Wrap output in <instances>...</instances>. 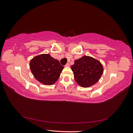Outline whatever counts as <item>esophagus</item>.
<instances>
[{
	"mask_svg": "<svg viewBox=\"0 0 133 133\" xmlns=\"http://www.w3.org/2000/svg\"><path fill=\"white\" fill-rule=\"evenodd\" d=\"M69 66H70V64L69 63H66V65H65V67H69Z\"/></svg>",
	"mask_w": 133,
	"mask_h": 133,
	"instance_id": "34e87169",
	"label": "esophagus"
}]
</instances>
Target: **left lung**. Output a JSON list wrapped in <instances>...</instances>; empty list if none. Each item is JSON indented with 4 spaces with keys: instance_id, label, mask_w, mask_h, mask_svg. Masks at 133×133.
I'll return each mask as SVG.
<instances>
[{
    "instance_id": "obj_1",
    "label": "left lung",
    "mask_w": 133,
    "mask_h": 133,
    "mask_svg": "<svg viewBox=\"0 0 133 133\" xmlns=\"http://www.w3.org/2000/svg\"><path fill=\"white\" fill-rule=\"evenodd\" d=\"M74 77L82 87H89L98 82L103 73V67L98 60L84 56L75 60L71 66Z\"/></svg>"
}]
</instances>
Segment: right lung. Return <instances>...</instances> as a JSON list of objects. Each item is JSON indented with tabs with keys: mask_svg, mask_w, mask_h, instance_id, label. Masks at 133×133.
I'll list each match as a JSON object with an SVG mask.
<instances>
[{
	"mask_svg": "<svg viewBox=\"0 0 133 133\" xmlns=\"http://www.w3.org/2000/svg\"><path fill=\"white\" fill-rule=\"evenodd\" d=\"M30 68L36 79L50 85L58 79L64 67L49 54H42L30 60Z\"/></svg>",
	"mask_w": 133,
	"mask_h": 133,
	"instance_id": "right-lung-1",
	"label": "right lung"
}]
</instances>
